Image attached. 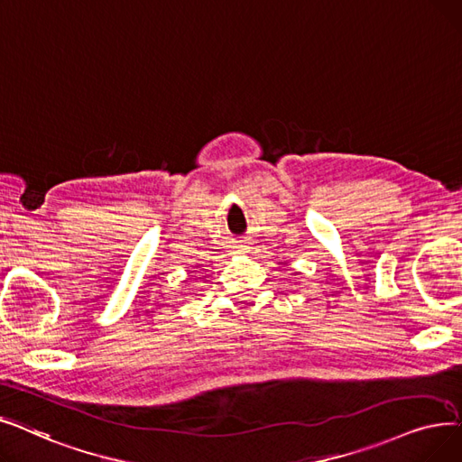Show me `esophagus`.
I'll list each match as a JSON object with an SVG mask.
<instances>
[{
  "label": "esophagus",
  "instance_id": "34e87169",
  "mask_svg": "<svg viewBox=\"0 0 462 462\" xmlns=\"http://www.w3.org/2000/svg\"><path fill=\"white\" fill-rule=\"evenodd\" d=\"M238 252H240V254L246 252V246H238Z\"/></svg>",
  "mask_w": 462,
  "mask_h": 462
}]
</instances>
